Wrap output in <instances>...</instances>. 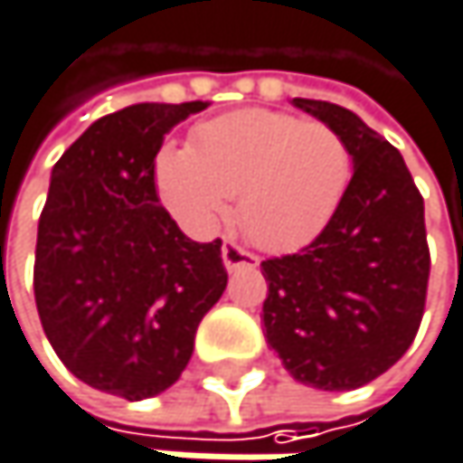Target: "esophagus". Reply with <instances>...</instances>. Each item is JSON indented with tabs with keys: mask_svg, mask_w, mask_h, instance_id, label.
I'll list each match as a JSON object with an SVG mask.
<instances>
[{
	"mask_svg": "<svg viewBox=\"0 0 463 463\" xmlns=\"http://www.w3.org/2000/svg\"><path fill=\"white\" fill-rule=\"evenodd\" d=\"M222 262L228 270H238V268H257L260 265V257L249 249H243L241 243L235 241H225L222 246Z\"/></svg>",
	"mask_w": 463,
	"mask_h": 463,
	"instance_id": "obj_1",
	"label": "esophagus"
}]
</instances>
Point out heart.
Returning a JSON list of instances; mask_svg holds the SVG:
<instances>
[{"instance_id":"b5f03b06","label":"heart","mask_w":463,"mask_h":463,"mask_svg":"<svg viewBox=\"0 0 463 463\" xmlns=\"http://www.w3.org/2000/svg\"><path fill=\"white\" fill-rule=\"evenodd\" d=\"M351 155L335 128L270 109H238L195 128L190 144H163L155 190L190 232L214 231L238 195V220L265 249H295L335 214Z\"/></svg>"}]
</instances>
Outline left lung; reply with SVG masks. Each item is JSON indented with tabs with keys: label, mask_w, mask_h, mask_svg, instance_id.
I'll use <instances>...</instances> for the list:
<instances>
[{
	"label": "left lung",
	"mask_w": 463,
	"mask_h": 463,
	"mask_svg": "<svg viewBox=\"0 0 463 463\" xmlns=\"http://www.w3.org/2000/svg\"><path fill=\"white\" fill-rule=\"evenodd\" d=\"M292 104L340 134L354 176L308 246L262 262V332L295 381L348 392L397 364L420 326L431 265L423 198L400 149L351 109Z\"/></svg>",
	"instance_id": "obj_1"
}]
</instances>
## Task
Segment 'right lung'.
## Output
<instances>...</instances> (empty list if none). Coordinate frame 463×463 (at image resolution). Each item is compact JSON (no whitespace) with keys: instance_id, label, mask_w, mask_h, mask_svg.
Wrapping results in <instances>:
<instances>
[{"instance_id":"1","label":"right lung","mask_w":463,"mask_h":463,"mask_svg":"<svg viewBox=\"0 0 463 463\" xmlns=\"http://www.w3.org/2000/svg\"><path fill=\"white\" fill-rule=\"evenodd\" d=\"M206 107L112 112L50 174L34 257L40 322L71 375L131 402L179 381L198 324L228 287L222 241H190L152 176L165 134Z\"/></svg>"}]
</instances>
